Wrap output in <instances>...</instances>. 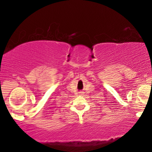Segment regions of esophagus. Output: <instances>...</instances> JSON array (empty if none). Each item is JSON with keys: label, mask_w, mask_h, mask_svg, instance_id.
<instances>
[{"label": "esophagus", "mask_w": 152, "mask_h": 152, "mask_svg": "<svg viewBox=\"0 0 152 152\" xmlns=\"http://www.w3.org/2000/svg\"><path fill=\"white\" fill-rule=\"evenodd\" d=\"M79 94L83 95V94H84V92H79Z\"/></svg>", "instance_id": "esophagus-1"}]
</instances>
